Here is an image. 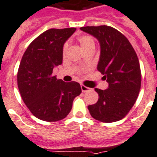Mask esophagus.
<instances>
[{
  "instance_id": "34e87169",
  "label": "esophagus",
  "mask_w": 157,
  "mask_h": 157,
  "mask_svg": "<svg viewBox=\"0 0 157 157\" xmlns=\"http://www.w3.org/2000/svg\"><path fill=\"white\" fill-rule=\"evenodd\" d=\"M80 88H81V91H82L83 92H88V91H89V90L91 89V88H88V87L84 86V84H81V85H80Z\"/></svg>"
}]
</instances>
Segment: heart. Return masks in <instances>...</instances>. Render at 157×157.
<instances>
[{
	"label": "heart",
	"instance_id": "1",
	"mask_svg": "<svg viewBox=\"0 0 157 157\" xmlns=\"http://www.w3.org/2000/svg\"><path fill=\"white\" fill-rule=\"evenodd\" d=\"M78 41L80 43V46H82L85 51L91 48H95V39L92 37V35H82L78 37ZM69 43H65L63 46V53L65 54L67 51Z\"/></svg>",
	"mask_w": 157,
	"mask_h": 157
}]
</instances>
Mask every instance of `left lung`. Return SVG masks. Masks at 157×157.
Wrapping results in <instances>:
<instances>
[{
    "mask_svg": "<svg viewBox=\"0 0 157 157\" xmlns=\"http://www.w3.org/2000/svg\"><path fill=\"white\" fill-rule=\"evenodd\" d=\"M80 30L99 42L97 69L109 84L105 90L95 88L99 99L88 106L90 114L103 122L119 121L134 105L141 88V68L137 54L126 36L112 27L87 26Z\"/></svg>",
    "mask_w": 157,
    "mask_h": 157,
    "instance_id": "1",
    "label": "left lung"
}]
</instances>
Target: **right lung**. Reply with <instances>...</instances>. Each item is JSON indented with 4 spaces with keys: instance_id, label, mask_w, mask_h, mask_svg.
<instances>
[{
    "instance_id": "add662e5",
    "label": "right lung",
    "mask_w": 157,
    "mask_h": 157,
    "mask_svg": "<svg viewBox=\"0 0 157 157\" xmlns=\"http://www.w3.org/2000/svg\"><path fill=\"white\" fill-rule=\"evenodd\" d=\"M76 28L49 29L31 43L19 66L17 84L23 101L39 119L57 122L67 116L74 98L81 93L79 83L64 82L53 76L62 63L63 46Z\"/></svg>"
}]
</instances>
